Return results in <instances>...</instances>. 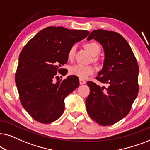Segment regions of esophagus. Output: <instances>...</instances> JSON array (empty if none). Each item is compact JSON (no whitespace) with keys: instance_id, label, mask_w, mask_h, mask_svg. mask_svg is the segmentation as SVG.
Here are the masks:
<instances>
[{"instance_id":"esophagus-1","label":"esophagus","mask_w":150,"mask_h":150,"mask_svg":"<svg viewBox=\"0 0 150 150\" xmlns=\"http://www.w3.org/2000/svg\"><path fill=\"white\" fill-rule=\"evenodd\" d=\"M86 83V81L84 79H79V83H80V84L81 85V84H84V83Z\"/></svg>"}]
</instances>
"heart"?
<instances>
[{"label":"heart","instance_id":"obj_1","mask_svg":"<svg viewBox=\"0 0 150 150\" xmlns=\"http://www.w3.org/2000/svg\"><path fill=\"white\" fill-rule=\"evenodd\" d=\"M84 47L93 56H97L99 54L101 51V47L98 44L94 42H88L85 44ZM75 49L76 47L75 46H73L71 47V49H69V53H68V59H72L74 57L75 53ZM94 61L97 62V58L95 57L94 58ZM95 71V69L93 66L88 65H81V64H77L74 65L73 67L70 68L69 72L72 75H76V76L79 77L80 79H86L89 75H92Z\"/></svg>","mask_w":150,"mask_h":150}]
</instances>
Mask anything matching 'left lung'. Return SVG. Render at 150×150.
<instances>
[{
	"label": "left lung",
	"instance_id": "8db88e82",
	"mask_svg": "<svg viewBox=\"0 0 150 150\" xmlns=\"http://www.w3.org/2000/svg\"><path fill=\"white\" fill-rule=\"evenodd\" d=\"M102 46L105 59L96 78L105 86L88 81L90 94L86 99L90 117L101 125H113L130 111L139 93V66L130 46L122 35L103 29L93 31L87 40Z\"/></svg>",
	"mask_w": 150,
	"mask_h": 150
}]
</instances>
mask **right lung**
I'll list each match as a JSON object with an SVG mask.
<instances>
[{
    "label": "right lung",
    "mask_w": 150,
    "mask_h": 150,
    "mask_svg": "<svg viewBox=\"0 0 150 150\" xmlns=\"http://www.w3.org/2000/svg\"><path fill=\"white\" fill-rule=\"evenodd\" d=\"M90 31L49 27L39 31L21 52L16 84L20 100L30 116L42 123H52L64 110V99L79 86L78 77L65 75L62 66L67 64L68 53L74 44L82 40Z\"/></svg>",
    "instance_id": "obj_1"
}]
</instances>
